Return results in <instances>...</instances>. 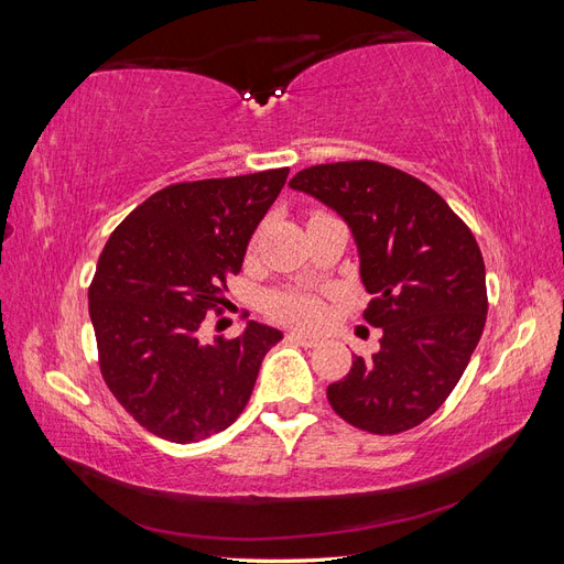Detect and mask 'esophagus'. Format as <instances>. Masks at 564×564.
<instances>
[{"label":"esophagus","mask_w":564,"mask_h":564,"mask_svg":"<svg viewBox=\"0 0 564 564\" xmlns=\"http://www.w3.org/2000/svg\"><path fill=\"white\" fill-rule=\"evenodd\" d=\"M286 340H292V344H299V346H303V348H315V346H319V336L301 334V332H286Z\"/></svg>","instance_id":"esophagus-1"}]
</instances>
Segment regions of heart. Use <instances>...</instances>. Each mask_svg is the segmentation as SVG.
Instances as JSON below:
<instances>
[{
	"mask_svg": "<svg viewBox=\"0 0 564 564\" xmlns=\"http://www.w3.org/2000/svg\"><path fill=\"white\" fill-rule=\"evenodd\" d=\"M265 313L284 324H296V327H315L324 317V303L313 292L305 289H282V292H270L263 301Z\"/></svg>",
	"mask_w": 564,
	"mask_h": 564,
	"instance_id": "1",
	"label": "heart"
}]
</instances>
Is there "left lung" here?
Wrapping results in <instances>:
<instances>
[{
  "label": "left lung",
  "mask_w": 564,
  "mask_h": 564,
  "mask_svg": "<svg viewBox=\"0 0 564 564\" xmlns=\"http://www.w3.org/2000/svg\"><path fill=\"white\" fill-rule=\"evenodd\" d=\"M289 185L336 209L360 251L383 329L379 352L352 355L327 388L334 412L373 435H395L435 414L456 388L487 319L485 261L470 228L433 187L371 160L315 164Z\"/></svg>",
  "instance_id": "1"
}]
</instances>
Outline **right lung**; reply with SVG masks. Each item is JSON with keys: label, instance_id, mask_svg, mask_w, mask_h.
I'll use <instances>...</instances> for the list:
<instances>
[{"label": "right lung", "instance_id": "add662e5", "mask_svg": "<svg viewBox=\"0 0 564 564\" xmlns=\"http://www.w3.org/2000/svg\"><path fill=\"white\" fill-rule=\"evenodd\" d=\"M289 169L166 185L119 224L89 284L98 367L133 421L169 442H199L242 414L265 352L282 334L249 322L202 346L228 278Z\"/></svg>", "mask_w": 564, "mask_h": 564}]
</instances>
